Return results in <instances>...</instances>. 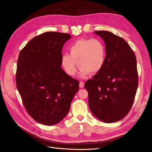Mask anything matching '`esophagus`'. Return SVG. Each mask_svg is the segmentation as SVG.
Instances as JSON below:
<instances>
[{
  "instance_id": "esophagus-1",
  "label": "esophagus",
  "mask_w": 152,
  "mask_h": 152,
  "mask_svg": "<svg viewBox=\"0 0 152 152\" xmlns=\"http://www.w3.org/2000/svg\"><path fill=\"white\" fill-rule=\"evenodd\" d=\"M84 86V82H82V81H80V84H79V87L80 88H82Z\"/></svg>"
}]
</instances>
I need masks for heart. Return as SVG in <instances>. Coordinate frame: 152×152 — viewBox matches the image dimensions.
Instances as JSON below:
<instances>
[{
    "mask_svg": "<svg viewBox=\"0 0 152 152\" xmlns=\"http://www.w3.org/2000/svg\"><path fill=\"white\" fill-rule=\"evenodd\" d=\"M68 54H63L61 64L68 75L77 72V65L80 68V76L95 74L102 70L106 59V49L102 40L96 39H80L75 41L68 48Z\"/></svg>",
    "mask_w": 152,
    "mask_h": 152,
    "instance_id": "1",
    "label": "heart"
}]
</instances>
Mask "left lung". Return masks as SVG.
Returning a JSON list of instances; mask_svg holds the SVG:
<instances>
[{
  "label": "left lung",
  "instance_id": "1",
  "mask_svg": "<svg viewBox=\"0 0 152 152\" xmlns=\"http://www.w3.org/2000/svg\"><path fill=\"white\" fill-rule=\"evenodd\" d=\"M105 43L106 59L99 72L87 80L89 107L105 123L121 121L129 112L138 86L136 58L121 37L108 31H95Z\"/></svg>",
  "mask_w": 152,
  "mask_h": 152
}]
</instances>
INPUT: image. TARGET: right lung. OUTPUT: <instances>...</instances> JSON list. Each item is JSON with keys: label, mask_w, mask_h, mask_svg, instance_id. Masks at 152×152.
<instances>
[{"label": "right lung", "mask_w": 152, "mask_h": 152, "mask_svg": "<svg viewBox=\"0 0 152 152\" xmlns=\"http://www.w3.org/2000/svg\"><path fill=\"white\" fill-rule=\"evenodd\" d=\"M70 34L47 31L35 37L19 54L17 89L26 112L37 122L53 126L70 110L79 82L61 67L62 49Z\"/></svg>", "instance_id": "obj_1"}]
</instances>
